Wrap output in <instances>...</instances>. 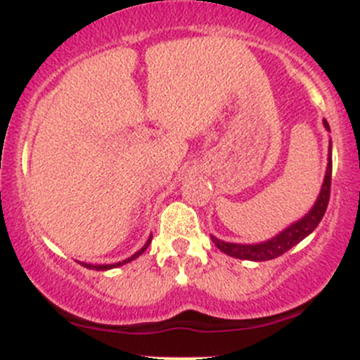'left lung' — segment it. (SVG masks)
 <instances>
[{"instance_id":"left-lung-1","label":"left lung","mask_w":360,"mask_h":360,"mask_svg":"<svg viewBox=\"0 0 360 360\" xmlns=\"http://www.w3.org/2000/svg\"><path fill=\"white\" fill-rule=\"evenodd\" d=\"M324 123L326 130L331 132L329 129V123ZM331 170H333V160H331V141H329V155H328V167H326V176L324 183H322L321 193H319L317 200H315L311 209L304 214L301 219L294 221L292 224H289L285 230H282L281 233H277L275 237L268 238V240L259 242V244H233V242H224L219 238L212 237V242L216 244V248L223 250L224 254L231 257H237V259H248V261H268L275 259V257L282 256L284 252H288L289 249L294 248L296 244H300L303 238H307L315 228L319 226V223L324 217L326 209H328L329 202V191H331Z\"/></svg>"}]
</instances>
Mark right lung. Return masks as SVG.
<instances>
[{"label":"right lung","mask_w":360,"mask_h":360,"mask_svg":"<svg viewBox=\"0 0 360 360\" xmlns=\"http://www.w3.org/2000/svg\"><path fill=\"white\" fill-rule=\"evenodd\" d=\"M150 242H151V237L148 238L146 244H144L143 248H141L139 250H137V252H134L132 256L127 257V259L118 261V263H112V264H90V263H79V264H82V266H85V268H89V270H97V271H104V270H111V268H118V266H122V264H127V263H130V261L137 259V257H139L141 254H143L144 250L148 249V245H150Z\"/></svg>","instance_id":"add662e5"}]
</instances>
